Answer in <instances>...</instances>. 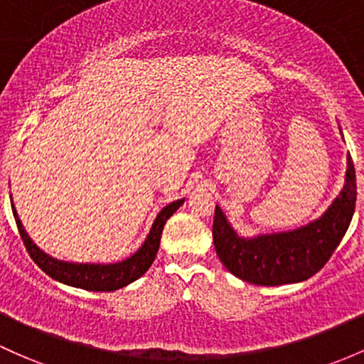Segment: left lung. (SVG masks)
I'll list each match as a JSON object with an SVG mask.
<instances>
[{"instance_id":"obj_1","label":"left lung","mask_w":364,"mask_h":364,"mask_svg":"<svg viewBox=\"0 0 364 364\" xmlns=\"http://www.w3.org/2000/svg\"><path fill=\"white\" fill-rule=\"evenodd\" d=\"M355 171L347 156L346 183L330 208L318 220L288 232L241 237L218 206L213 217V245L229 272L260 287L300 283L330 260L353 220Z\"/></svg>"}]
</instances>
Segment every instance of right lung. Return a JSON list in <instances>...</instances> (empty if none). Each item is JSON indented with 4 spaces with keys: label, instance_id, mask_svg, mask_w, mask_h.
<instances>
[{
    "label": "right lung",
    "instance_id": "obj_1",
    "mask_svg": "<svg viewBox=\"0 0 364 364\" xmlns=\"http://www.w3.org/2000/svg\"><path fill=\"white\" fill-rule=\"evenodd\" d=\"M182 203L183 199H177V201L166 205L156 217L149 236L146 237L144 245L127 260L116 262V264H73V262L52 259L43 250L38 248L33 243V240L27 236L14 203H11V210H14L15 222H17L18 232H21L26 250L29 252L34 264H38V267L43 272H46L53 279L60 281V283L69 284V287L83 288V290L90 291H114L134 283L140 276L146 274L159 250V241H161V232L166 220L181 208Z\"/></svg>",
    "mask_w": 364,
    "mask_h": 364
}]
</instances>
